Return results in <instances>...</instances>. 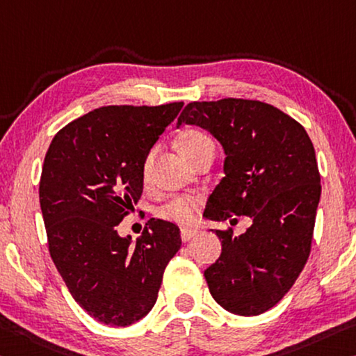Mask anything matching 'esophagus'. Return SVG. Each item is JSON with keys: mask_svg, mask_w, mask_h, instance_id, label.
<instances>
[{"mask_svg": "<svg viewBox=\"0 0 356 356\" xmlns=\"http://www.w3.org/2000/svg\"><path fill=\"white\" fill-rule=\"evenodd\" d=\"M195 236H196V231L193 229L182 228V231H180V239H182V242H188L190 239H193Z\"/></svg>", "mask_w": 356, "mask_h": 356, "instance_id": "obj_1", "label": "esophagus"}]
</instances>
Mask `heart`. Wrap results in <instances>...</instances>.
Listing matches in <instances>:
<instances>
[{
    "mask_svg": "<svg viewBox=\"0 0 356 356\" xmlns=\"http://www.w3.org/2000/svg\"><path fill=\"white\" fill-rule=\"evenodd\" d=\"M212 140L209 139L204 133L198 131V129H187L177 138V149L185 160L190 161L195 158L200 152L206 147H211ZM150 160L152 156L145 158L143 163V179L147 182L150 174ZM201 206V198L198 196H177V198L169 200L165 204L156 209V216L168 220V222H174L177 225H187L195 223L196 220V211Z\"/></svg>",
    "mask_w": 356,
    "mask_h": 356,
    "instance_id": "1",
    "label": "heart"
}]
</instances>
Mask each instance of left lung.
Instances as JSON below:
<instances>
[{
	"instance_id": "1",
	"label": "left lung",
	"mask_w": 356,
	"mask_h": 356,
	"mask_svg": "<svg viewBox=\"0 0 356 356\" xmlns=\"http://www.w3.org/2000/svg\"><path fill=\"white\" fill-rule=\"evenodd\" d=\"M182 123L207 129L227 154L204 217L231 225L252 218L241 236L216 229L222 255L204 270L209 291L236 315L266 312L295 284L312 245L321 193L312 140L295 118L257 99L195 101Z\"/></svg>"
}]
</instances>
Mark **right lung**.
Segmentation results:
<instances>
[{"label":"right lung","instance_id":"obj_1","mask_svg":"<svg viewBox=\"0 0 356 356\" xmlns=\"http://www.w3.org/2000/svg\"><path fill=\"white\" fill-rule=\"evenodd\" d=\"M182 106L99 107L61 128L44 158L49 253L76 302L101 323L143 318L182 244L176 225L160 218L149 220L136 244L117 233L143 195V163Z\"/></svg>","mask_w":356,"mask_h":356}]
</instances>
